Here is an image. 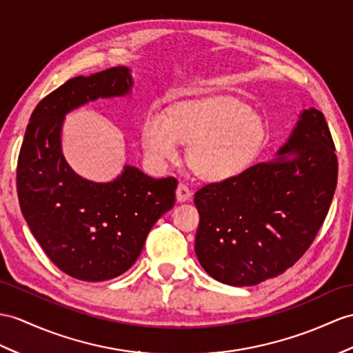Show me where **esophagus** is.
Masks as SVG:
<instances>
[{
    "label": "esophagus",
    "instance_id": "1",
    "mask_svg": "<svg viewBox=\"0 0 353 353\" xmlns=\"http://www.w3.org/2000/svg\"><path fill=\"white\" fill-rule=\"evenodd\" d=\"M192 199V192L185 184H179L176 188V201L178 202H187Z\"/></svg>",
    "mask_w": 353,
    "mask_h": 353
}]
</instances>
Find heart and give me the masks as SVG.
Listing matches in <instances>:
<instances>
[{
	"instance_id": "b5f03b06",
	"label": "heart",
	"mask_w": 353,
	"mask_h": 353,
	"mask_svg": "<svg viewBox=\"0 0 353 353\" xmlns=\"http://www.w3.org/2000/svg\"><path fill=\"white\" fill-rule=\"evenodd\" d=\"M266 124L257 112L234 99L181 101L166 114L150 112L141 125V143L150 161H176L188 143L187 161L205 181L220 183L241 174L266 142Z\"/></svg>"
}]
</instances>
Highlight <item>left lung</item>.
Listing matches in <instances>:
<instances>
[{
    "mask_svg": "<svg viewBox=\"0 0 353 353\" xmlns=\"http://www.w3.org/2000/svg\"><path fill=\"white\" fill-rule=\"evenodd\" d=\"M339 163L321 110L305 109L277 159L194 194V252L225 285L254 286L296 263L322 228Z\"/></svg>",
    "mask_w": 353,
    "mask_h": 353,
    "instance_id": "left-lung-1",
    "label": "left lung"
}]
</instances>
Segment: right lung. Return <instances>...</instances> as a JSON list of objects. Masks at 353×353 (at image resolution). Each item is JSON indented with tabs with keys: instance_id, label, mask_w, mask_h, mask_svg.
<instances>
[{
	"instance_id": "obj_1",
	"label": "right lung",
	"mask_w": 353,
	"mask_h": 353,
	"mask_svg": "<svg viewBox=\"0 0 353 353\" xmlns=\"http://www.w3.org/2000/svg\"><path fill=\"white\" fill-rule=\"evenodd\" d=\"M132 85L123 65L68 79L36 106L23 136L16 170L21 211L49 259L77 280L121 276L175 203L174 176L154 179L127 165L114 181L92 183L63 156L65 114L92 100L127 96Z\"/></svg>"
}]
</instances>
